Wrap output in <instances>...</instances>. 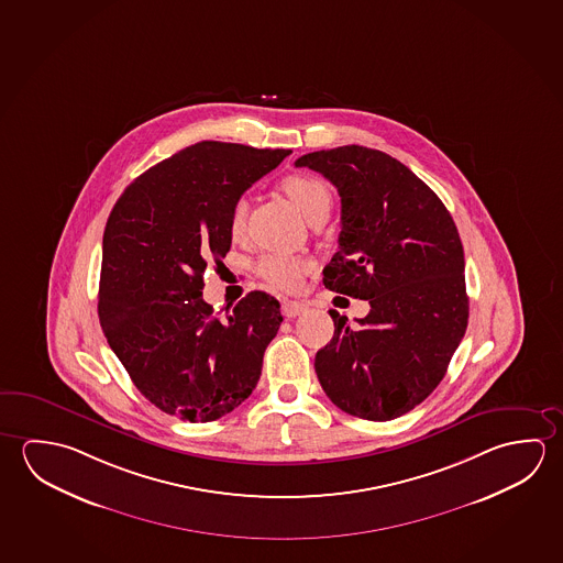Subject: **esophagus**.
Listing matches in <instances>:
<instances>
[{"mask_svg": "<svg viewBox=\"0 0 563 563\" xmlns=\"http://www.w3.org/2000/svg\"><path fill=\"white\" fill-rule=\"evenodd\" d=\"M306 312L305 302H298V300H286L283 302V313L286 318H296L300 313Z\"/></svg>", "mask_w": 563, "mask_h": 563, "instance_id": "esophagus-1", "label": "esophagus"}]
</instances>
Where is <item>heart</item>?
<instances>
[{
    "instance_id": "obj_1",
    "label": "heart",
    "mask_w": 563,
    "mask_h": 563,
    "mask_svg": "<svg viewBox=\"0 0 563 563\" xmlns=\"http://www.w3.org/2000/svg\"><path fill=\"white\" fill-rule=\"evenodd\" d=\"M283 190L308 220H312L316 213L330 208V190L318 176H286L283 180ZM245 218H247V203H245V200H238L233 203L230 213V231L233 238L243 233ZM308 267L310 265L305 258L288 257L283 253H268L258 261L257 273L267 285L288 292V290L298 288Z\"/></svg>"
}]
</instances>
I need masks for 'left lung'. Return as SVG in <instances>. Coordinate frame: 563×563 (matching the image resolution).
Returning <instances> with one entry per match:
<instances>
[{"instance_id":"obj_1","label":"left lung","mask_w":563,"mask_h":563,"mask_svg":"<svg viewBox=\"0 0 563 563\" xmlns=\"http://www.w3.org/2000/svg\"><path fill=\"white\" fill-rule=\"evenodd\" d=\"M295 165L340 192V250L323 285L371 305L355 328L330 310L335 330L316 353L318 380L343 412L387 422L432 395L467 328L460 233L430 186L383 151L345 145Z\"/></svg>"}]
</instances>
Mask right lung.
I'll return each instance as SVG.
<instances>
[{
  "mask_svg": "<svg viewBox=\"0 0 563 563\" xmlns=\"http://www.w3.org/2000/svg\"><path fill=\"white\" fill-rule=\"evenodd\" d=\"M288 155L202 141L135 178L111 210L98 316L135 387L166 415L212 422L257 387L280 305L253 290L220 320L203 302V273L230 251L233 203Z\"/></svg>",
  "mask_w": 563,
  "mask_h": 563,
  "instance_id": "right-lung-1",
  "label": "right lung"
}]
</instances>
